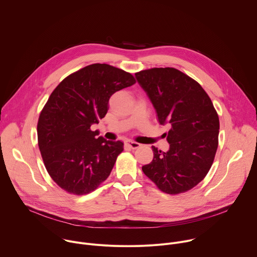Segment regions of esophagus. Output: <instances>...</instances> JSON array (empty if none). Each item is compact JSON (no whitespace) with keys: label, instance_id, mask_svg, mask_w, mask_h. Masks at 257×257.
<instances>
[{"label":"esophagus","instance_id":"34e87169","mask_svg":"<svg viewBox=\"0 0 257 257\" xmlns=\"http://www.w3.org/2000/svg\"><path fill=\"white\" fill-rule=\"evenodd\" d=\"M125 144H126V146H128V148H130V149H132V150H136V149H138L139 146H140V143L135 142V141H132V140H127V141L125 142Z\"/></svg>","mask_w":257,"mask_h":257}]
</instances>
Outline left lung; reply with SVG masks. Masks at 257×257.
<instances>
[{
  "mask_svg": "<svg viewBox=\"0 0 257 257\" xmlns=\"http://www.w3.org/2000/svg\"><path fill=\"white\" fill-rule=\"evenodd\" d=\"M150 97L170 144L164 153L153 146L154 159L142 167L160 190L186 192L208 173L218 144V116L211 99L194 79L175 68H153L135 73Z\"/></svg>",
  "mask_w": 257,
  "mask_h": 257,
  "instance_id": "obj_1",
  "label": "left lung"
}]
</instances>
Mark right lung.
<instances>
[{
	"label": "right lung",
	"mask_w": 257,
	"mask_h": 257,
	"mask_svg": "<svg viewBox=\"0 0 257 257\" xmlns=\"http://www.w3.org/2000/svg\"><path fill=\"white\" fill-rule=\"evenodd\" d=\"M130 73L107 64L88 65L67 76L52 92L38 123L39 148L46 169L71 194L95 190L112 172L123 142L92 131L115 92L131 86Z\"/></svg>",
	"instance_id": "obj_1"
}]
</instances>
